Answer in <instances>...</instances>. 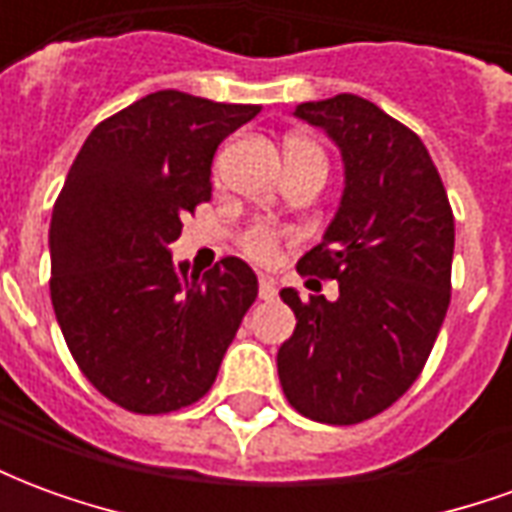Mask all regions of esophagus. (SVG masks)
<instances>
[{
    "label": "esophagus",
    "instance_id": "1",
    "mask_svg": "<svg viewBox=\"0 0 512 512\" xmlns=\"http://www.w3.org/2000/svg\"><path fill=\"white\" fill-rule=\"evenodd\" d=\"M277 296V282L274 277H260V299H274Z\"/></svg>",
    "mask_w": 512,
    "mask_h": 512
}]
</instances>
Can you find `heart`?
<instances>
[{
	"label": "heart",
	"instance_id": "heart-1",
	"mask_svg": "<svg viewBox=\"0 0 512 512\" xmlns=\"http://www.w3.org/2000/svg\"><path fill=\"white\" fill-rule=\"evenodd\" d=\"M290 147H318L312 145L310 139H301V136H293L288 142V150ZM321 150V147H318ZM246 244V252L260 260V263H271L274 257H277V246H279V238L277 233L271 230V227H252L244 238Z\"/></svg>",
	"mask_w": 512,
	"mask_h": 512
}]
</instances>
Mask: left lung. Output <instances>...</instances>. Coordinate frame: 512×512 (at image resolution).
Wrapping results in <instances>:
<instances>
[{
	"mask_svg": "<svg viewBox=\"0 0 512 512\" xmlns=\"http://www.w3.org/2000/svg\"><path fill=\"white\" fill-rule=\"evenodd\" d=\"M343 156L345 186L301 274L337 279L334 301L282 288L296 315L279 345L282 392L304 417L354 425L417 381L450 307L455 219L430 153L411 128L359 95L296 106Z\"/></svg>",
	"mask_w": 512,
	"mask_h": 512,
	"instance_id": "1",
	"label": "left lung"
}]
</instances>
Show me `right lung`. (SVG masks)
<instances>
[{
	"label": "right lung",
	"instance_id": "1",
	"mask_svg": "<svg viewBox=\"0 0 512 512\" xmlns=\"http://www.w3.org/2000/svg\"><path fill=\"white\" fill-rule=\"evenodd\" d=\"M260 106L158 90L93 128L49 227L51 304L87 381L136 414L200 400L257 299L224 257L200 279L169 244L211 200L216 147Z\"/></svg>",
	"mask_w": 512,
	"mask_h": 512
}]
</instances>
